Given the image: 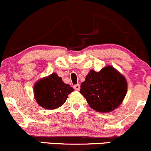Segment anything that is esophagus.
<instances>
[{"label":"esophagus","mask_w":151,"mask_h":151,"mask_svg":"<svg viewBox=\"0 0 151 151\" xmlns=\"http://www.w3.org/2000/svg\"><path fill=\"white\" fill-rule=\"evenodd\" d=\"M74 89H75V90H79V89H80V85L79 84H76V85H74Z\"/></svg>","instance_id":"esophagus-1"}]
</instances>
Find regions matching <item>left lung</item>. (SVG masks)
Returning <instances> with one entry per match:
<instances>
[{
    "label": "left lung",
    "instance_id": "obj_1",
    "mask_svg": "<svg viewBox=\"0 0 151 151\" xmlns=\"http://www.w3.org/2000/svg\"><path fill=\"white\" fill-rule=\"evenodd\" d=\"M127 92L126 78L112 66L99 72L90 70L81 84L80 93L89 106L98 112L106 113L117 109Z\"/></svg>",
    "mask_w": 151,
    "mask_h": 151
}]
</instances>
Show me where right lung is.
<instances>
[{
	"label": "right lung",
	"mask_w": 151,
	"mask_h": 151,
	"mask_svg": "<svg viewBox=\"0 0 151 151\" xmlns=\"http://www.w3.org/2000/svg\"><path fill=\"white\" fill-rule=\"evenodd\" d=\"M74 89L65 83L56 73L39 80L34 87L37 104L46 109H55L63 105Z\"/></svg>",
	"instance_id": "1"
}]
</instances>
